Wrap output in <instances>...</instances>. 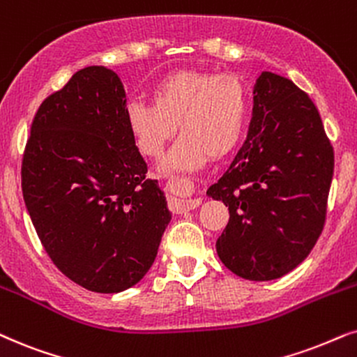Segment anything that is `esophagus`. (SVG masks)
Here are the masks:
<instances>
[{"label":"esophagus","instance_id":"1","mask_svg":"<svg viewBox=\"0 0 357 357\" xmlns=\"http://www.w3.org/2000/svg\"><path fill=\"white\" fill-rule=\"evenodd\" d=\"M167 188L172 197V205L178 210L190 211L202 205V198L193 197V183L188 178H170Z\"/></svg>","mask_w":357,"mask_h":357}]
</instances>
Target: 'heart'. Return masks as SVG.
I'll return each instance as SVG.
<instances>
[{
	"mask_svg": "<svg viewBox=\"0 0 357 357\" xmlns=\"http://www.w3.org/2000/svg\"><path fill=\"white\" fill-rule=\"evenodd\" d=\"M151 103L128 106V126L146 157L157 159L177 132L165 170H195L210 157L223 159L238 147L246 123V90L236 75L203 70L165 73L151 90Z\"/></svg>",
	"mask_w": 357,
	"mask_h": 357,
	"instance_id": "heart-1",
	"label": "heart"
}]
</instances>
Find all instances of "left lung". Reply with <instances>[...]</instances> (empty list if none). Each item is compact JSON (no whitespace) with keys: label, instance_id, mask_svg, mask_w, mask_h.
Instances as JSON below:
<instances>
[{"label":"left lung","instance_id":"left-lung-1","mask_svg":"<svg viewBox=\"0 0 357 357\" xmlns=\"http://www.w3.org/2000/svg\"><path fill=\"white\" fill-rule=\"evenodd\" d=\"M252 93L246 141L206 193L229 210L216 241L221 262L262 282L289 274L317 244L335 152L317 106L289 78L262 72Z\"/></svg>","mask_w":357,"mask_h":357}]
</instances>
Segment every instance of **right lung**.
Returning <instances> with one entry per match:
<instances>
[{"label": "right lung", "mask_w": 357, "mask_h": 357, "mask_svg": "<svg viewBox=\"0 0 357 357\" xmlns=\"http://www.w3.org/2000/svg\"><path fill=\"white\" fill-rule=\"evenodd\" d=\"M126 111L116 73L82 68L39 106L22 155V197L45 252L98 294L136 285L172 220Z\"/></svg>", "instance_id": "obj_1"}]
</instances>
